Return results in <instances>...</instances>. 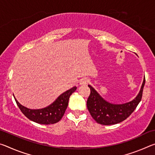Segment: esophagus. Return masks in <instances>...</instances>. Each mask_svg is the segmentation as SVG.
<instances>
[{
	"label": "esophagus",
	"instance_id": "obj_1",
	"mask_svg": "<svg viewBox=\"0 0 155 155\" xmlns=\"http://www.w3.org/2000/svg\"><path fill=\"white\" fill-rule=\"evenodd\" d=\"M89 81H90V80H89L87 78H83L82 79H81L80 84L82 85H85L89 83Z\"/></svg>",
	"mask_w": 155,
	"mask_h": 155
}]
</instances>
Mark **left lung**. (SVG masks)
Instances as JSON below:
<instances>
[{"label":"left lung","mask_w":155,"mask_h":155,"mask_svg":"<svg viewBox=\"0 0 155 155\" xmlns=\"http://www.w3.org/2000/svg\"><path fill=\"white\" fill-rule=\"evenodd\" d=\"M145 78L137 96L128 103L114 104L107 101L90 85L91 93L87 101L88 111L98 124L103 125L115 124L124 121L134 111L142 97Z\"/></svg>","instance_id":"left-lung-1"}]
</instances>
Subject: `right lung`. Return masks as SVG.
I'll use <instances>...</instances> for the list:
<instances>
[{"label":"right lung","mask_w":155,"mask_h":155,"mask_svg":"<svg viewBox=\"0 0 155 155\" xmlns=\"http://www.w3.org/2000/svg\"><path fill=\"white\" fill-rule=\"evenodd\" d=\"M77 90L74 86L61 94L53 103L42 109H31L23 106L14 98L21 111L27 118L41 124H52L58 122L64 116L67 109L70 96Z\"/></svg>","instance_id":"1"}]
</instances>
